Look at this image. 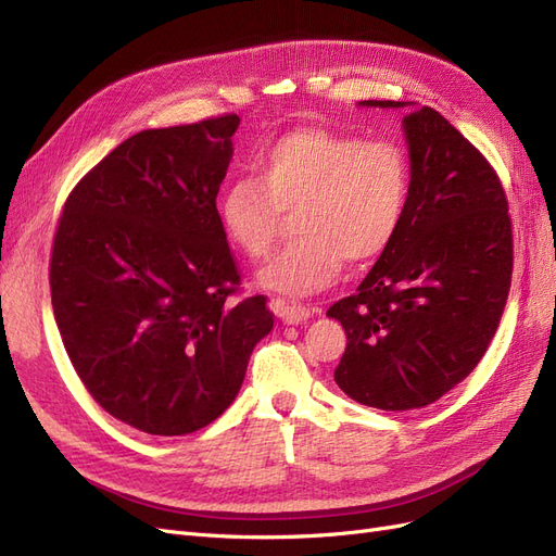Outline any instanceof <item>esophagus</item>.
<instances>
[{
  "label": "esophagus",
  "mask_w": 556,
  "mask_h": 556,
  "mask_svg": "<svg viewBox=\"0 0 556 556\" xmlns=\"http://www.w3.org/2000/svg\"><path fill=\"white\" fill-rule=\"evenodd\" d=\"M271 308L282 319L285 325H301V323H306L308 317H313L317 313V308L288 304V301H285V299H274L271 301Z\"/></svg>",
  "instance_id": "esophagus-1"
}]
</instances>
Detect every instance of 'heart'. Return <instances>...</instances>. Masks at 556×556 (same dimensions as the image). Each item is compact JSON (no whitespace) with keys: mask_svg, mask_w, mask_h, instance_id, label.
Segmentation results:
<instances>
[{"mask_svg":"<svg viewBox=\"0 0 556 556\" xmlns=\"http://www.w3.org/2000/svg\"><path fill=\"white\" fill-rule=\"evenodd\" d=\"M410 197V162L390 139L364 141L325 127L285 131L255 160V176L217 199L225 237L250 260L274 250L282 213L299 239L257 274L266 290L306 296L329 288L343 262L368 264L390 248Z\"/></svg>","mask_w":556,"mask_h":556,"instance_id":"1","label":"heart"}]
</instances>
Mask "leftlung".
Masks as SVG:
<instances>
[{"label": "left lung", "instance_id": "8db88e82", "mask_svg": "<svg viewBox=\"0 0 556 556\" xmlns=\"http://www.w3.org/2000/svg\"><path fill=\"white\" fill-rule=\"evenodd\" d=\"M403 134L410 197L401 227L357 292L327 311L348 336L336 384L380 410L425 408L473 371L513 276V223L494 166L431 106L403 117Z\"/></svg>", "mask_w": 556, "mask_h": 556}]
</instances>
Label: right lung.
I'll return each instance as SVG.
<instances>
[{
  "mask_svg": "<svg viewBox=\"0 0 556 556\" xmlns=\"http://www.w3.org/2000/svg\"><path fill=\"white\" fill-rule=\"evenodd\" d=\"M241 117L143 129L78 180L50 255L55 323L109 415L153 433L204 429L237 399L274 329L266 296L225 304L241 274L215 197Z\"/></svg>",
  "mask_w": 556,
  "mask_h": 556,
  "instance_id": "right-lung-1",
  "label": "right lung"
}]
</instances>
